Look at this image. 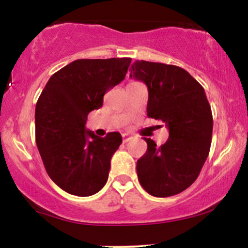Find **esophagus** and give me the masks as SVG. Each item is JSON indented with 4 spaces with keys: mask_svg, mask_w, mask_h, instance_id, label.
Returning a JSON list of instances; mask_svg holds the SVG:
<instances>
[{
    "mask_svg": "<svg viewBox=\"0 0 248 248\" xmlns=\"http://www.w3.org/2000/svg\"><path fill=\"white\" fill-rule=\"evenodd\" d=\"M132 139V135H129V134H122V141L124 142H127V141H129V140Z\"/></svg>",
    "mask_w": 248,
    "mask_h": 248,
    "instance_id": "1",
    "label": "esophagus"
}]
</instances>
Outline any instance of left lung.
Here are the masks:
<instances>
[{"mask_svg": "<svg viewBox=\"0 0 248 248\" xmlns=\"http://www.w3.org/2000/svg\"><path fill=\"white\" fill-rule=\"evenodd\" d=\"M131 77L147 85V116L169 128L168 141L161 146L144 138L147 151L137 163L138 178L152 196H173L196 181L209 155L210 104L202 85L176 65L137 61Z\"/></svg>", "mask_w": 248, "mask_h": 248, "instance_id": "left-lung-1", "label": "left lung"}]
</instances>
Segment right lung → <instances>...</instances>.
I'll return each instance as SVG.
<instances>
[{"mask_svg":"<svg viewBox=\"0 0 248 248\" xmlns=\"http://www.w3.org/2000/svg\"><path fill=\"white\" fill-rule=\"evenodd\" d=\"M132 58L77 59L53 74L35 107V141L49 178L76 196H91L107 183L120 133L104 138L85 129L107 91L127 74Z\"/></svg>","mask_w":248,"mask_h":248,"instance_id":"1","label":"right lung"}]
</instances>
